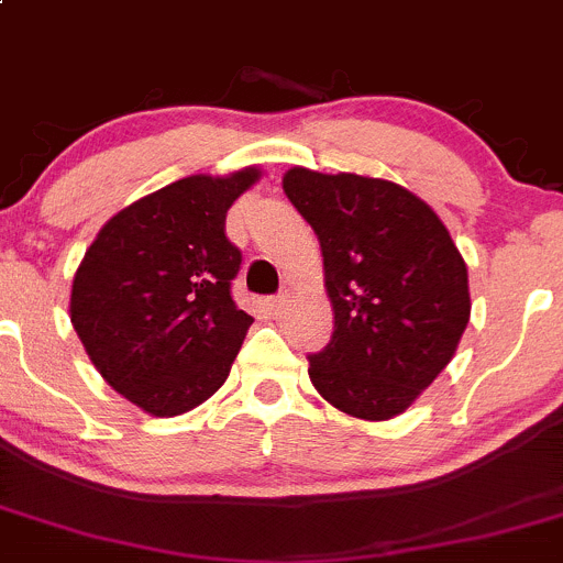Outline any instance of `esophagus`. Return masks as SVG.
<instances>
[{
    "mask_svg": "<svg viewBox=\"0 0 563 563\" xmlns=\"http://www.w3.org/2000/svg\"><path fill=\"white\" fill-rule=\"evenodd\" d=\"M288 301H291V297H288V294H280V297H272L269 299V312H272V316H283V312L288 310Z\"/></svg>",
    "mask_w": 563,
    "mask_h": 563,
    "instance_id": "obj_1",
    "label": "esophagus"
}]
</instances>
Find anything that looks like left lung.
<instances>
[{"instance_id": "left-lung-1", "label": "left lung", "mask_w": 563, "mask_h": 563, "mask_svg": "<svg viewBox=\"0 0 563 563\" xmlns=\"http://www.w3.org/2000/svg\"><path fill=\"white\" fill-rule=\"evenodd\" d=\"M291 199L321 242L334 312L310 380L361 421L401 416L451 364L470 323V275L434 210L399 183L291 167Z\"/></svg>"}]
</instances>
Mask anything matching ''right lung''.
<instances>
[{
    "mask_svg": "<svg viewBox=\"0 0 563 563\" xmlns=\"http://www.w3.org/2000/svg\"><path fill=\"white\" fill-rule=\"evenodd\" d=\"M258 167L191 175L99 229L73 277L69 321L104 383L147 416L175 418L227 383L253 318L234 305L240 251L227 212Z\"/></svg>",
    "mask_w": 563,
    "mask_h": 563,
    "instance_id": "add662e5",
    "label": "right lung"
}]
</instances>
